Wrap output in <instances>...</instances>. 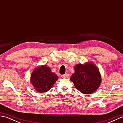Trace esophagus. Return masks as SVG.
Returning <instances> with one entry per match:
<instances>
[{
  "label": "esophagus",
  "mask_w": 123,
  "mask_h": 123,
  "mask_svg": "<svg viewBox=\"0 0 123 123\" xmlns=\"http://www.w3.org/2000/svg\"><path fill=\"white\" fill-rule=\"evenodd\" d=\"M69 74H68V73H66V74L62 75H61V77L63 78H67L69 77Z\"/></svg>",
  "instance_id": "esophagus-1"
}]
</instances>
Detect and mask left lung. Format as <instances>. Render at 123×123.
Segmentation results:
<instances>
[{
	"mask_svg": "<svg viewBox=\"0 0 123 123\" xmlns=\"http://www.w3.org/2000/svg\"><path fill=\"white\" fill-rule=\"evenodd\" d=\"M74 73L70 80L75 88L84 94H91L97 89L101 82V74L97 66L91 62L78 64L74 67Z\"/></svg>",
	"mask_w": 123,
	"mask_h": 123,
	"instance_id": "8db88e82",
	"label": "left lung"
}]
</instances>
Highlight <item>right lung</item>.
Masks as SVG:
<instances>
[{
	"instance_id": "obj_1",
	"label": "right lung",
	"mask_w": 123,
	"mask_h": 123,
	"mask_svg": "<svg viewBox=\"0 0 123 123\" xmlns=\"http://www.w3.org/2000/svg\"><path fill=\"white\" fill-rule=\"evenodd\" d=\"M57 79V75L45 65L36 68L31 75V83L36 91L40 93L48 91Z\"/></svg>"
}]
</instances>
